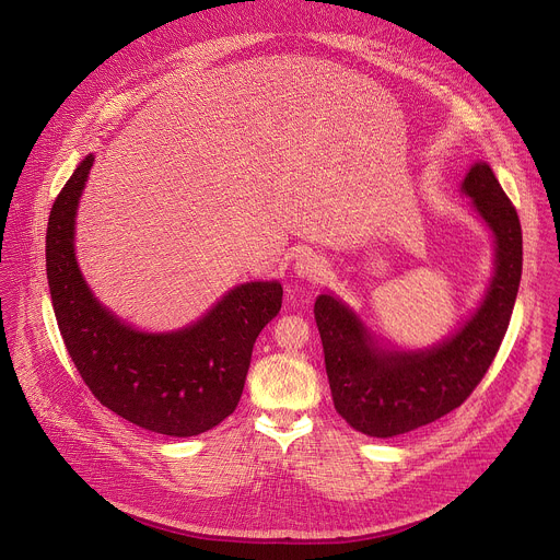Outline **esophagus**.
<instances>
[{"label":"esophagus","instance_id":"1","mask_svg":"<svg viewBox=\"0 0 560 560\" xmlns=\"http://www.w3.org/2000/svg\"><path fill=\"white\" fill-rule=\"evenodd\" d=\"M294 272L301 277V279H310V281H316L318 277H324L326 272V266L324 261L318 259L316 255L307 253V255H301L294 264Z\"/></svg>","mask_w":560,"mask_h":560}]
</instances>
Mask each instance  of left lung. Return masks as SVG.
I'll return each instance as SVG.
<instances>
[{
	"label": "left lung",
	"instance_id": "left-lung-1",
	"mask_svg": "<svg viewBox=\"0 0 560 560\" xmlns=\"http://www.w3.org/2000/svg\"><path fill=\"white\" fill-rule=\"evenodd\" d=\"M463 190L497 236V272L483 305L445 343L425 352L378 350L343 303L322 294L314 318L337 412L368 436H396L452 410L481 383L508 332L523 270V232L514 203L488 164H476Z\"/></svg>",
	"mask_w": 560,
	"mask_h": 560
}]
</instances>
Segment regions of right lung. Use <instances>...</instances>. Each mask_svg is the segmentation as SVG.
Returning a JSON list of instances; mask_svg holds the SVG:
<instances>
[{
	"label": "right lung",
	"mask_w": 560,
	"mask_h": 560,
	"mask_svg": "<svg viewBox=\"0 0 560 560\" xmlns=\"http://www.w3.org/2000/svg\"><path fill=\"white\" fill-rule=\"evenodd\" d=\"M95 156L57 195L46 232V275L66 350L102 406L168 436H195L242 398L259 332L281 310L277 281L230 290L195 326L145 335L124 326L89 290L74 261V212Z\"/></svg>",
	"instance_id": "1"
}]
</instances>
